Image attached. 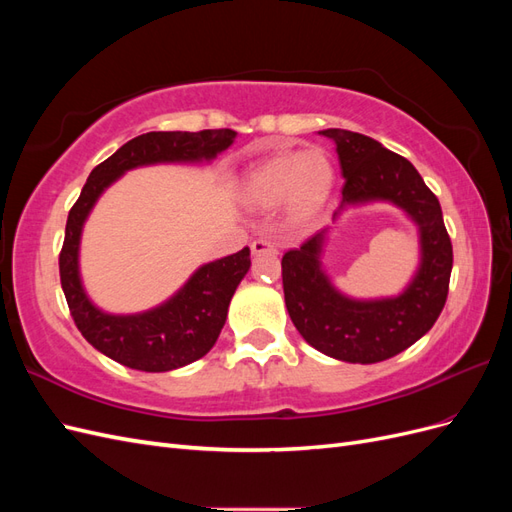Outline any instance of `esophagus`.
Listing matches in <instances>:
<instances>
[{
    "label": "esophagus",
    "mask_w": 512,
    "mask_h": 512,
    "mask_svg": "<svg viewBox=\"0 0 512 512\" xmlns=\"http://www.w3.org/2000/svg\"><path fill=\"white\" fill-rule=\"evenodd\" d=\"M252 254L254 256H262V254H269V256H275L277 254V245L267 241V239H256L252 241Z\"/></svg>",
    "instance_id": "obj_1"
}]
</instances>
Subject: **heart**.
<instances>
[{
	"label": "heart",
	"instance_id": "heart-1",
	"mask_svg": "<svg viewBox=\"0 0 512 512\" xmlns=\"http://www.w3.org/2000/svg\"><path fill=\"white\" fill-rule=\"evenodd\" d=\"M333 181V164L322 149L290 151L247 170L241 198L262 211L284 205L290 224H307L327 205Z\"/></svg>",
	"mask_w": 512,
	"mask_h": 512
}]
</instances>
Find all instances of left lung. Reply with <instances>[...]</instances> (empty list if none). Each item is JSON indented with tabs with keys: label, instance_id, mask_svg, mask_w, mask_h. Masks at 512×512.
I'll list each match as a JSON object with an SVG mask.
<instances>
[{
	"label": "left lung",
	"instance_id": "8db88e82",
	"mask_svg": "<svg viewBox=\"0 0 512 512\" xmlns=\"http://www.w3.org/2000/svg\"><path fill=\"white\" fill-rule=\"evenodd\" d=\"M318 134L335 143L346 179L333 222L350 207L395 205L416 226L418 267L393 297H348L322 265L331 232L322 228L282 258L286 307L294 327L318 352L346 363H380L410 348L438 320L451 282L453 245L438 198L406 158L359 132L329 128Z\"/></svg>",
	"mask_w": 512,
	"mask_h": 512
}]
</instances>
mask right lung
<instances>
[{
  "instance_id": "right-lung-1",
  "label": "right lung",
  "mask_w": 512,
  "mask_h": 512,
  "mask_svg": "<svg viewBox=\"0 0 512 512\" xmlns=\"http://www.w3.org/2000/svg\"><path fill=\"white\" fill-rule=\"evenodd\" d=\"M235 130L147 132L98 164L70 209L59 275L70 314L87 342L121 365L138 371H170L190 365L215 346L232 294L250 271V247L198 267L173 297L136 314L104 312L81 280V237L91 209L106 188L128 170L153 164L211 162L235 143Z\"/></svg>"
}]
</instances>
